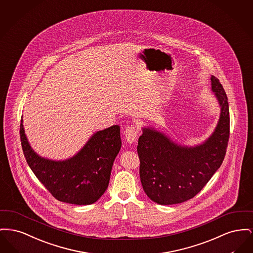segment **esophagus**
<instances>
[{
	"mask_svg": "<svg viewBox=\"0 0 253 253\" xmlns=\"http://www.w3.org/2000/svg\"><path fill=\"white\" fill-rule=\"evenodd\" d=\"M138 133H139V130L137 129L136 126H127V127L126 128V130H125V132H124V135H125V138H126V142L129 143V144H132V143H134V142L136 141L137 136H138Z\"/></svg>",
	"mask_w": 253,
	"mask_h": 253,
	"instance_id": "obj_1",
	"label": "esophagus"
}]
</instances>
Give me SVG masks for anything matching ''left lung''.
I'll list each match as a JSON object with an SVG mask.
<instances>
[{
	"instance_id": "left-lung-1",
	"label": "left lung",
	"mask_w": 253,
	"mask_h": 253,
	"mask_svg": "<svg viewBox=\"0 0 253 253\" xmlns=\"http://www.w3.org/2000/svg\"><path fill=\"white\" fill-rule=\"evenodd\" d=\"M211 80L221 113L214 132L205 143L181 146L153 127H144L139 137L141 183L147 197L159 205L193 198L224 161L229 139L228 102L220 81L214 76Z\"/></svg>"
}]
</instances>
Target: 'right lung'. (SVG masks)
I'll use <instances>...</instances> for the list:
<instances>
[{"label": "right lung", "instance_id": "right-lung-1", "mask_svg": "<svg viewBox=\"0 0 253 253\" xmlns=\"http://www.w3.org/2000/svg\"><path fill=\"white\" fill-rule=\"evenodd\" d=\"M20 137L27 164L38 180L61 202L91 205L107 190L113 162L120 151V126H112L94 133L73 157L53 161L39 156L27 141L23 126Z\"/></svg>", "mask_w": 253, "mask_h": 253}]
</instances>
